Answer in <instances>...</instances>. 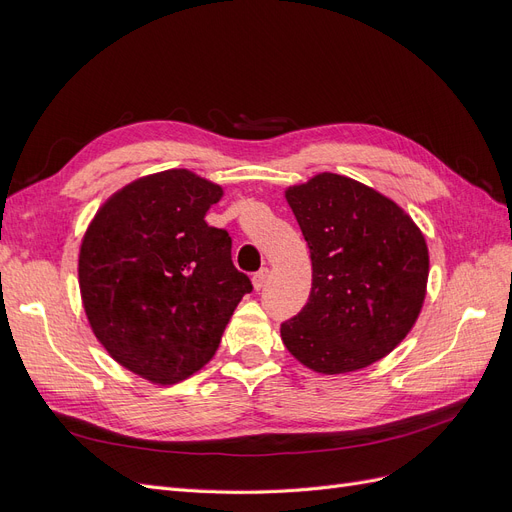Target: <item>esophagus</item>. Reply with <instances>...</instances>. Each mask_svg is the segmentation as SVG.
Wrapping results in <instances>:
<instances>
[{
    "instance_id": "esophagus-1",
    "label": "esophagus",
    "mask_w": 512,
    "mask_h": 512,
    "mask_svg": "<svg viewBox=\"0 0 512 512\" xmlns=\"http://www.w3.org/2000/svg\"><path fill=\"white\" fill-rule=\"evenodd\" d=\"M267 280H269V269H260L258 273H254V277H252V286H254V290L265 288Z\"/></svg>"
}]
</instances>
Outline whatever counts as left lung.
I'll return each instance as SVG.
<instances>
[{
    "mask_svg": "<svg viewBox=\"0 0 512 512\" xmlns=\"http://www.w3.org/2000/svg\"><path fill=\"white\" fill-rule=\"evenodd\" d=\"M312 258V292L282 324L288 352L316 374H350L395 350L427 294L421 228L395 200L335 173L284 192Z\"/></svg>",
    "mask_w": 512,
    "mask_h": 512,
    "instance_id": "8db88e82",
    "label": "left lung"
}]
</instances>
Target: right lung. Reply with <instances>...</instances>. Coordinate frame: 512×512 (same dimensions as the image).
<instances>
[{
    "label": "right lung",
    "mask_w": 512,
    "mask_h": 512,
    "mask_svg": "<svg viewBox=\"0 0 512 512\" xmlns=\"http://www.w3.org/2000/svg\"><path fill=\"white\" fill-rule=\"evenodd\" d=\"M222 185L170 168L123 185L89 222L79 288L89 327L106 352L151 384L205 367L250 277L230 258L226 230L205 215Z\"/></svg>",
    "instance_id": "obj_1"
}]
</instances>
